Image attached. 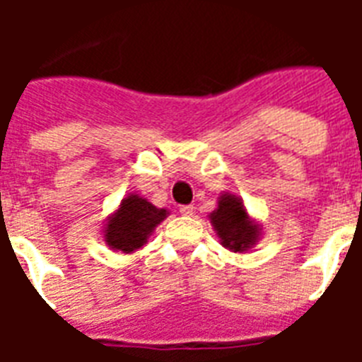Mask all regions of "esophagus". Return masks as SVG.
Here are the masks:
<instances>
[{"instance_id":"34e87169","label":"esophagus","mask_w":362,"mask_h":362,"mask_svg":"<svg viewBox=\"0 0 362 362\" xmlns=\"http://www.w3.org/2000/svg\"><path fill=\"white\" fill-rule=\"evenodd\" d=\"M193 210H195V206H193V204H182L180 214L182 216H192Z\"/></svg>"}]
</instances>
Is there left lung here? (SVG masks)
<instances>
[{
	"instance_id": "1",
	"label": "left lung",
	"mask_w": 362,
	"mask_h": 362,
	"mask_svg": "<svg viewBox=\"0 0 362 362\" xmlns=\"http://www.w3.org/2000/svg\"><path fill=\"white\" fill-rule=\"evenodd\" d=\"M221 246L231 252L244 253L257 244L261 238V226L250 218L242 199L233 193H221L218 209L209 216Z\"/></svg>"
}]
</instances>
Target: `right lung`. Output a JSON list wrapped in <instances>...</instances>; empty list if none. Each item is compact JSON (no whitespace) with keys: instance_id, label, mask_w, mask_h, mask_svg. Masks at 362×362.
I'll use <instances>...</instances> for the list:
<instances>
[{"instance_id":"obj_1","label":"right lung","mask_w":362,"mask_h":362,"mask_svg":"<svg viewBox=\"0 0 362 362\" xmlns=\"http://www.w3.org/2000/svg\"><path fill=\"white\" fill-rule=\"evenodd\" d=\"M169 216V210L153 206L148 199L129 193L107 218L103 238L115 252L133 253L148 242L153 229Z\"/></svg>"}]
</instances>
